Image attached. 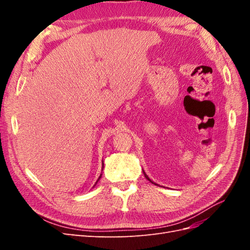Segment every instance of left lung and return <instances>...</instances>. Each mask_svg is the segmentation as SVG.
<instances>
[{"label":"left lung","mask_w":250,"mask_h":250,"mask_svg":"<svg viewBox=\"0 0 250 250\" xmlns=\"http://www.w3.org/2000/svg\"><path fill=\"white\" fill-rule=\"evenodd\" d=\"M143 172H144V175H145V177H146V178H147V179H148V180L150 181V183H151V184H153V185H155V186H156V184H155V183H153V181H152V180H151V179H150V178L148 177V175H147V174L145 173V171H144V170H143Z\"/></svg>","instance_id":"obj_1"}]
</instances>
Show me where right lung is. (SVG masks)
<instances>
[{
  "mask_svg": "<svg viewBox=\"0 0 250 250\" xmlns=\"http://www.w3.org/2000/svg\"><path fill=\"white\" fill-rule=\"evenodd\" d=\"M102 171H103V162H102ZM101 176H102V174H100V176H99V178H98V180H99V179H100V178H101ZM98 180H97V181H96V184H97V183H98Z\"/></svg>",
  "mask_w": 250,
  "mask_h": 250,
  "instance_id": "1",
  "label": "right lung"
}]
</instances>
